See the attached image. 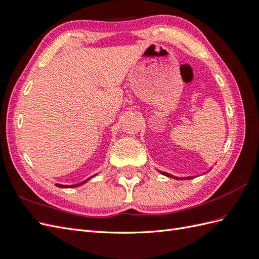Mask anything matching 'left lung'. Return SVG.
<instances>
[{"label":"left lung","instance_id":"obj_1","mask_svg":"<svg viewBox=\"0 0 259 259\" xmlns=\"http://www.w3.org/2000/svg\"><path fill=\"white\" fill-rule=\"evenodd\" d=\"M162 175H165V176H167V177H170V178H176V177H172V176H170L169 174H167V172H162V171H160ZM192 177H188V178H184V179H191ZM176 179H182V178H176Z\"/></svg>","mask_w":259,"mask_h":259}]
</instances>
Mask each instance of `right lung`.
<instances>
[{"label": "right lung", "mask_w": 259, "mask_h": 259, "mask_svg": "<svg viewBox=\"0 0 259 259\" xmlns=\"http://www.w3.org/2000/svg\"><path fill=\"white\" fill-rule=\"evenodd\" d=\"M85 181H87V180H85ZM85 181H83V182H81V184H79V185H74V186H69V187H70V188H71V187H78V186H80V185H83ZM56 186H57V187H60V188H68V186H62V185H58V184H57Z\"/></svg>", "instance_id": "right-lung-1"}]
</instances>
